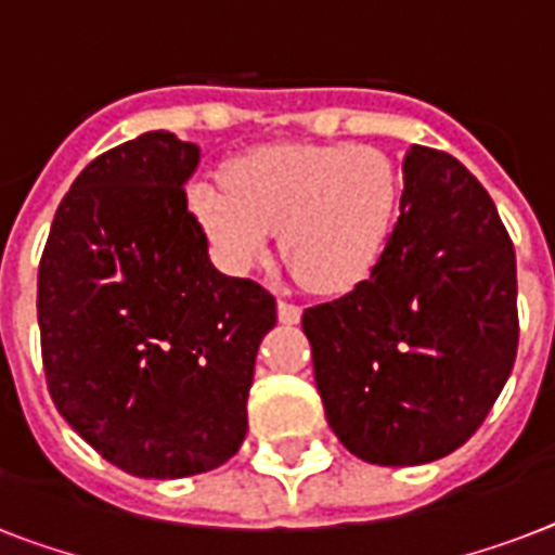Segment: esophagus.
<instances>
[{
	"label": "esophagus",
	"mask_w": 555,
	"mask_h": 555,
	"mask_svg": "<svg viewBox=\"0 0 555 555\" xmlns=\"http://www.w3.org/2000/svg\"><path fill=\"white\" fill-rule=\"evenodd\" d=\"M299 320H302V308L294 302H285V299H279V322H282V325H296Z\"/></svg>",
	"instance_id": "1"
}]
</instances>
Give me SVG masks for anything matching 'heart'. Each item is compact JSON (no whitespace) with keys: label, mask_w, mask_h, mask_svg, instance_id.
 Returning a JSON list of instances; mask_svg holds the SVG:
<instances>
[{"label":"heart","mask_w":555,"mask_h":555,"mask_svg":"<svg viewBox=\"0 0 555 555\" xmlns=\"http://www.w3.org/2000/svg\"><path fill=\"white\" fill-rule=\"evenodd\" d=\"M403 178L386 152L351 143H273L201 178L190 209L227 273L247 276L282 250L317 294H351L386 256Z\"/></svg>","instance_id":"obj_1"}]
</instances>
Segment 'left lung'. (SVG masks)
<instances>
[{"instance_id":"8db88e82","label":"left lung","mask_w":555,"mask_h":555,"mask_svg":"<svg viewBox=\"0 0 555 555\" xmlns=\"http://www.w3.org/2000/svg\"><path fill=\"white\" fill-rule=\"evenodd\" d=\"M516 250L487 190L447 152L412 146L374 276L302 313L343 447L379 466L464 447L516 363Z\"/></svg>"}]
</instances>
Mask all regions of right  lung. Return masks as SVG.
I'll list each match as a JSON object with an SVG mask.
<instances>
[{"label": "right lung", "instance_id": "1", "mask_svg": "<svg viewBox=\"0 0 555 555\" xmlns=\"http://www.w3.org/2000/svg\"><path fill=\"white\" fill-rule=\"evenodd\" d=\"M195 143L143 132L82 169L56 207L37 279L51 400L138 478L216 469L247 435L256 351L276 299L218 273L186 209Z\"/></svg>", "mask_w": 555, "mask_h": 555}]
</instances>
